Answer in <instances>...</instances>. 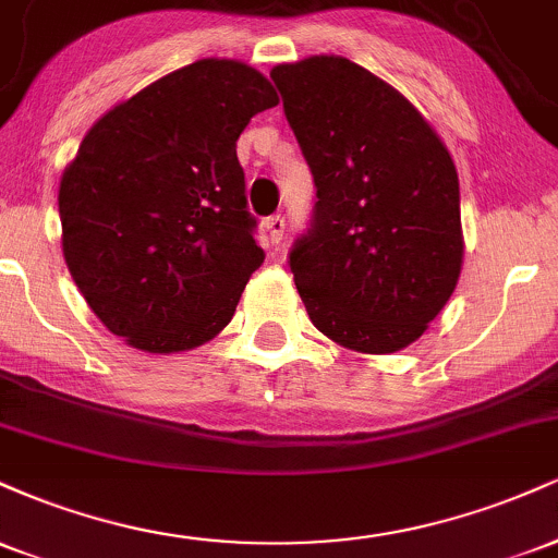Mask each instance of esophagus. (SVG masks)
Returning <instances> with one entry per match:
<instances>
[{
	"label": "esophagus",
	"mask_w": 558,
	"mask_h": 558,
	"mask_svg": "<svg viewBox=\"0 0 558 558\" xmlns=\"http://www.w3.org/2000/svg\"><path fill=\"white\" fill-rule=\"evenodd\" d=\"M265 230L267 235H270V241L278 246L280 241H283V233H286V217L283 215H270L265 220Z\"/></svg>",
	"instance_id": "1"
}]
</instances>
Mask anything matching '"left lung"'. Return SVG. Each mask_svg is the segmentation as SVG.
Returning <instances> with one entry per match:
<instances>
[{
	"label": "left lung",
	"instance_id": "8db88e82",
	"mask_svg": "<svg viewBox=\"0 0 558 558\" xmlns=\"http://www.w3.org/2000/svg\"><path fill=\"white\" fill-rule=\"evenodd\" d=\"M315 178L310 228L288 252L306 315L364 354L417 341L462 272L459 178L403 96L345 57L272 68Z\"/></svg>",
	"mask_w": 558,
	"mask_h": 558
}]
</instances>
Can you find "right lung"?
<instances>
[{
	"mask_svg": "<svg viewBox=\"0 0 558 558\" xmlns=\"http://www.w3.org/2000/svg\"><path fill=\"white\" fill-rule=\"evenodd\" d=\"M275 105L254 68L198 60L86 133L60 183L62 252L107 330L170 354L233 319L265 262L235 141Z\"/></svg>",
	"mask_w": 558,
	"mask_h": 558,
	"instance_id": "add662e5",
	"label": "right lung"
}]
</instances>
